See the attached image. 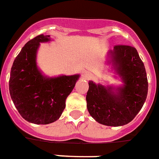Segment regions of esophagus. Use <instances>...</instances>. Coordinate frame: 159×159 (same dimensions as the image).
<instances>
[{
    "mask_svg": "<svg viewBox=\"0 0 159 159\" xmlns=\"http://www.w3.org/2000/svg\"><path fill=\"white\" fill-rule=\"evenodd\" d=\"M83 77L84 78V79L89 80L93 77V74H92L91 72H89V71H85V72H83Z\"/></svg>",
    "mask_w": 159,
    "mask_h": 159,
    "instance_id": "esophagus-1",
    "label": "esophagus"
}]
</instances>
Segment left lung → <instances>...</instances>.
<instances>
[{"label":"left lung","mask_w":159,"mask_h":159,"mask_svg":"<svg viewBox=\"0 0 159 159\" xmlns=\"http://www.w3.org/2000/svg\"><path fill=\"white\" fill-rule=\"evenodd\" d=\"M111 63L123 85L105 87L89 81L87 108L91 117L107 126H123L139 113L146 101L148 83L145 66L134 47L116 45Z\"/></svg>","instance_id":"1"}]
</instances>
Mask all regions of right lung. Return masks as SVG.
Segmentation results:
<instances>
[{"instance_id": "obj_1", "label": "right lung", "mask_w": 159, "mask_h": 159, "mask_svg": "<svg viewBox=\"0 0 159 159\" xmlns=\"http://www.w3.org/2000/svg\"><path fill=\"white\" fill-rule=\"evenodd\" d=\"M49 41L50 36L43 34L29 41L14 59L10 73L9 92L14 106L24 119L36 124L59 119L80 76L42 75L36 66V52L40 42Z\"/></svg>"}]
</instances>
